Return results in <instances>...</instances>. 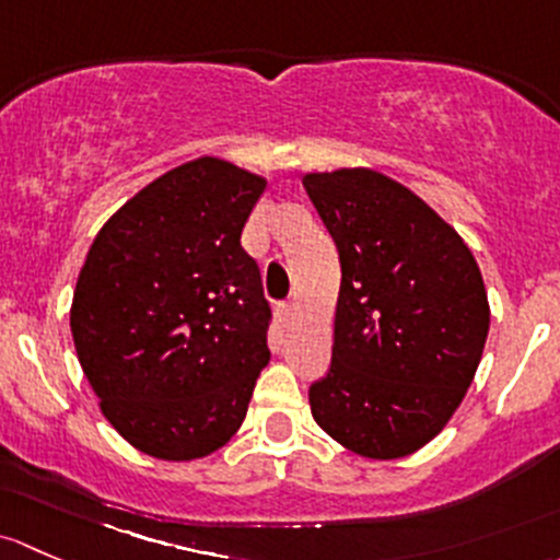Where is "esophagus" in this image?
<instances>
[{
	"instance_id": "1",
	"label": "esophagus",
	"mask_w": 560,
	"mask_h": 560,
	"mask_svg": "<svg viewBox=\"0 0 560 560\" xmlns=\"http://www.w3.org/2000/svg\"><path fill=\"white\" fill-rule=\"evenodd\" d=\"M293 307H296V299H288V302H280V304H278V315H280L282 320L291 318Z\"/></svg>"
}]
</instances>
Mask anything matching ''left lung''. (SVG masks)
Instances as JSON below:
<instances>
[{
	"label": "left lung",
	"instance_id": "1",
	"mask_svg": "<svg viewBox=\"0 0 560 560\" xmlns=\"http://www.w3.org/2000/svg\"><path fill=\"white\" fill-rule=\"evenodd\" d=\"M302 183L342 267L313 418L364 458H405L445 429L475 380L491 326L480 267L451 223L380 172Z\"/></svg>",
	"mask_w": 560,
	"mask_h": 560
}]
</instances>
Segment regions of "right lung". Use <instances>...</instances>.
<instances>
[{"label":"right lung","instance_id":"right-lung-1","mask_svg":"<svg viewBox=\"0 0 560 560\" xmlns=\"http://www.w3.org/2000/svg\"><path fill=\"white\" fill-rule=\"evenodd\" d=\"M264 188L212 155L175 166L109 218L80 269V366L113 429L153 458L226 445L269 364L272 310L240 245Z\"/></svg>","mask_w":560,"mask_h":560}]
</instances>
